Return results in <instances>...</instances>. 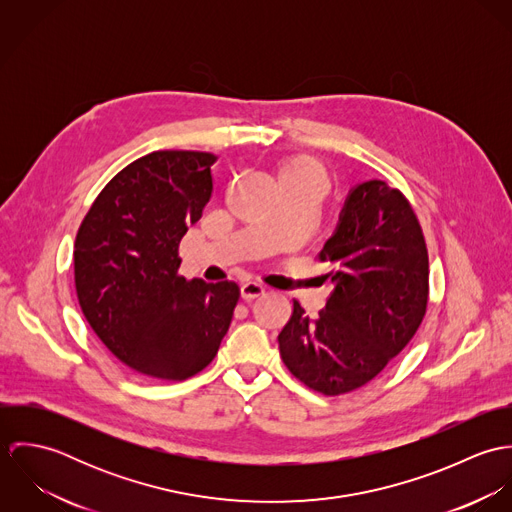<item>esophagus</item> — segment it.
Here are the masks:
<instances>
[{
  "label": "esophagus",
  "mask_w": 512,
  "mask_h": 512,
  "mask_svg": "<svg viewBox=\"0 0 512 512\" xmlns=\"http://www.w3.org/2000/svg\"><path fill=\"white\" fill-rule=\"evenodd\" d=\"M262 293H264V288L260 284H254V282H246V284L240 286V297L244 301H252V299L260 297Z\"/></svg>",
  "instance_id": "34e87169"
}]
</instances>
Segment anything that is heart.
Segmentation results:
<instances>
[{
    "mask_svg": "<svg viewBox=\"0 0 512 512\" xmlns=\"http://www.w3.org/2000/svg\"><path fill=\"white\" fill-rule=\"evenodd\" d=\"M278 187H301L317 199L329 189V173L321 161L309 155H292L276 167Z\"/></svg>",
    "mask_w": 512,
    "mask_h": 512,
    "instance_id": "b5f03b06",
    "label": "heart"
}]
</instances>
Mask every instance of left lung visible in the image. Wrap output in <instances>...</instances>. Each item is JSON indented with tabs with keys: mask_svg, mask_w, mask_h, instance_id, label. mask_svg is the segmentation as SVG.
<instances>
[{
	"mask_svg": "<svg viewBox=\"0 0 512 512\" xmlns=\"http://www.w3.org/2000/svg\"><path fill=\"white\" fill-rule=\"evenodd\" d=\"M319 260L335 290L315 319L293 301L278 343L295 378L337 396L365 386L416 335L428 305V248L406 197L372 179L349 191Z\"/></svg>",
	"mask_w": 512,
	"mask_h": 512,
	"instance_id": "obj_1",
	"label": "left lung"
}]
</instances>
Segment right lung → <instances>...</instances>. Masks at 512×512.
<instances>
[{
  "label": "right lung",
  "mask_w": 512,
  "mask_h": 512,
  "mask_svg": "<svg viewBox=\"0 0 512 512\" xmlns=\"http://www.w3.org/2000/svg\"><path fill=\"white\" fill-rule=\"evenodd\" d=\"M205 151H153L124 167L96 197L74 242L82 313L122 363L157 380H185L209 365L240 290L177 276L179 242L213 193Z\"/></svg>",
  "instance_id": "obj_1"
}]
</instances>
